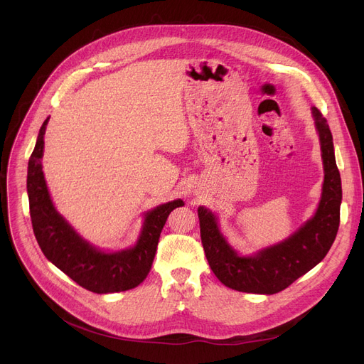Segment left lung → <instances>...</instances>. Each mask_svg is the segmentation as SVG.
<instances>
[{"mask_svg":"<svg viewBox=\"0 0 364 364\" xmlns=\"http://www.w3.org/2000/svg\"><path fill=\"white\" fill-rule=\"evenodd\" d=\"M313 117L320 137L324 181L314 217L298 232L255 255L240 257L221 235L215 215L199 206L200 239L206 259L227 288L247 294H277L309 273L329 252L339 227L342 187L328 121L317 107H313Z\"/></svg>","mask_w":364,"mask_h":364,"instance_id":"obj_1","label":"left lung"}]
</instances>
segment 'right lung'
I'll return each instance as SVG.
<instances>
[{"label":"right lung","mask_w":364,"mask_h":364,"mask_svg":"<svg viewBox=\"0 0 364 364\" xmlns=\"http://www.w3.org/2000/svg\"><path fill=\"white\" fill-rule=\"evenodd\" d=\"M47 118L38 134L28 164V196L33 235L43 254L73 282L94 294H113L136 288L149 274L159 236L172 209L183 206L177 199L146 213L141 235L134 247L102 252L84 240L55 211L46 184L41 158Z\"/></svg>","instance_id":"add662e5"}]
</instances>
